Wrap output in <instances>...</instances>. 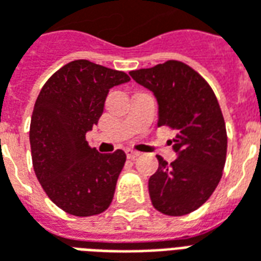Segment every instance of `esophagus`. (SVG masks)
I'll return each instance as SVG.
<instances>
[{
	"label": "esophagus",
	"instance_id": "esophagus-1",
	"mask_svg": "<svg viewBox=\"0 0 261 261\" xmlns=\"http://www.w3.org/2000/svg\"><path fill=\"white\" fill-rule=\"evenodd\" d=\"M125 153H127V158H128V159H136V158H138L140 155H141L140 152H137V151H133V149H127V151H125Z\"/></svg>",
	"mask_w": 261,
	"mask_h": 261
}]
</instances>
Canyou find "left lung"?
Returning a JSON list of instances; mask_svg holds the SVG:
<instances>
[{"instance_id":"obj_1","label":"left lung","mask_w":261,"mask_h":261,"mask_svg":"<svg viewBox=\"0 0 261 261\" xmlns=\"http://www.w3.org/2000/svg\"><path fill=\"white\" fill-rule=\"evenodd\" d=\"M130 75L156 96L158 127L177 131V159L168 164L158 155L159 168L148 180L152 205L170 217L193 213L217 189L226 161L228 137L217 96L196 69L177 60Z\"/></svg>"}]
</instances>
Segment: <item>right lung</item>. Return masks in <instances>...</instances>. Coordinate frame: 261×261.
<instances>
[{"instance_id": "right-lung-1", "label": "right lung", "mask_w": 261, "mask_h": 261, "mask_svg": "<svg viewBox=\"0 0 261 261\" xmlns=\"http://www.w3.org/2000/svg\"><path fill=\"white\" fill-rule=\"evenodd\" d=\"M128 81L123 71L75 60L37 96L29 130L33 169L48 198L71 215H97L112 204L125 153L102 155L85 134L100 119L109 89Z\"/></svg>"}]
</instances>
